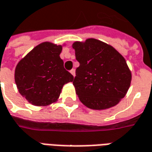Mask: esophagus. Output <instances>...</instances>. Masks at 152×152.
<instances>
[{"label": "esophagus", "instance_id": "1", "mask_svg": "<svg viewBox=\"0 0 152 152\" xmlns=\"http://www.w3.org/2000/svg\"><path fill=\"white\" fill-rule=\"evenodd\" d=\"M71 72V74H72L73 76H75V75H76V72H75V70H74V69L71 70V72Z\"/></svg>", "mask_w": 152, "mask_h": 152}]
</instances>
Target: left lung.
<instances>
[{"label":"left lung","instance_id":"obj_1","mask_svg":"<svg viewBox=\"0 0 152 152\" xmlns=\"http://www.w3.org/2000/svg\"><path fill=\"white\" fill-rule=\"evenodd\" d=\"M80 66L73 85L80 102L92 109L118 104L130 87L131 71L118 51L95 39L72 44Z\"/></svg>","mask_w":152,"mask_h":152}]
</instances>
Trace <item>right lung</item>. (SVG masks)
I'll return each mask as SVG.
<instances>
[{
    "label": "right lung",
    "instance_id": "obj_1",
    "mask_svg": "<svg viewBox=\"0 0 152 152\" xmlns=\"http://www.w3.org/2000/svg\"><path fill=\"white\" fill-rule=\"evenodd\" d=\"M61 50V45L44 42L18 62L15 81L20 94L33 105L47 106L56 102L63 86L74 79L64 68Z\"/></svg>",
    "mask_w": 152,
    "mask_h": 152
}]
</instances>
